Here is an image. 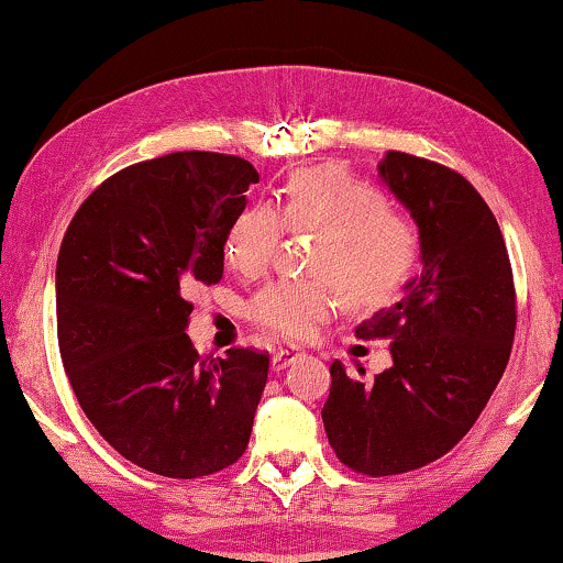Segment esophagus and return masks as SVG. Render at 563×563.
<instances>
[{"instance_id":"esophagus-1","label":"esophagus","mask_w":563,"mask_h":563,"mask_svg":"<svg viewBox=\"0 0 563 563\" xmlns=\"http://www.w3.org/2000/svg\"><path fill=\"white\" fill-rule=\"evenodd\" d=\"M299 356H302V353L295 351V349H276L272 364H274L276 372H279V368H287L291 361H297Z\"/></svg>"}]
</instances>
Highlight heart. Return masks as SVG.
Returning a JSON list of instances; mask_svg holds the SVG:
<instances>
[{"mask_svg":"<svg viewBox=\"0 0 563 563\" xmlns=\"http://www.w3.org/2000/svg\"><path fill=\"white\" fill-rule=\"evenodd\" d=\"M284 228L318 233L310 272L325 279H282L256 291L251 320L266 333L305 341L338 305V289L356 310L389 305L418 266L420 238L405 214L389 210L376 184L341 166L291 172L279 189L276 210L256 202L230 220L222 256L243 276L272 264Z\"/></svg>","mask_w":563,"mask_h":563,"instance_id":"heart-1","label":"heart"}]
</instances>
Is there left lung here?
Segmentation results:
<instances>
[{"mask_svg": "<svg viewBox=\"0 0 563 563\" xmlns=\"http://www.w3.org/2000/svg\"><path fill=\"white\" fill-rule=\"evenodd\" d=\"M382 179L420 228L422 274L405 297L361 322L364 341H391V366L372 384L330 366L322 407L341 464L391 476L433 464L487 407L510 361L518 299L495 214L453 168L389 151Z\"/></svg>", "mask_w": 563, "mask_h": 563, "instance_id": "8db88e82", "label": "left lung"}]
</instances>
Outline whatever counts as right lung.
<instances>
[{"instance_id": "right-lung-1", "label": "right lung", "mask_w": 563, "mask_h": 563, "mask_svg": "<svg viewBox=\"0 0 563 563\" xmlns=\"http://www.w3.org/2000/svg\"><path fill=\"white\" fill-rule=\"evenodd\" d=\"M258 172L241 156L179 151L104 179L58 251L66 376L120 456L172 479L233 466L249 445L268 351L199 356L184 333L199 284L222 279V241Z\"/></svg>"}]
</instances>
